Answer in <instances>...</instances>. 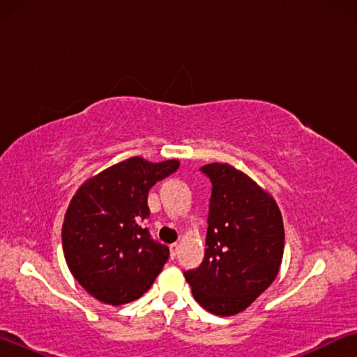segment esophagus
<instances>
[{
	"label": "esophagus",
	"instance_id": "obj_1",
	"mask_svg": "<svg viewBox=\"0 0 357 357\" xmlns=\"http://www.w3.org/2000/svg\"><path fill=\"white\" fill-rule=\"evenodd\" d=\"M178 250H179V244L178 243H173L170 245V255H172V258H174V257L178 255Z\"/></svg>",
	"mask_w": 357,
	"mask_h": 357
}]
</instances>
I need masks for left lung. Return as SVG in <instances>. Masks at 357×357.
<instances>
[{
    "label": "left lung",
    "instance_id": "left-lung-1",
    "mask_svg": "<svg viewBox=\"0 0 357 357\" xmlns=\"http://www.w3.org/2000/svg\"><path fill=\"white\" fill-rule=\"evenodd\" d=\"M200 170L213 184L204 258L184 277L203 309L219 317L245 310L279 274L285 231L268 192L228 164Z\"/></svg>",
    "mask_w": 357,
    "mask_h": 357
}]
</instances>
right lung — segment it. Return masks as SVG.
Here are the masks:
<instances>
[{"label":"right lung","mask_w":357,"mask_h":357,"mask_svg":"<svg viewBox=\"0 0 357 357\" xmlns=\"http://www.w3.org/2000/svg\"><path fill=\"white\" fill-rule=\"evenodd\" d=\"M178 167V160L130 157L88 179L72 198L61 233L66 263L98 301L128 304L160 274L170 250L142 222L149 217V189Z\"/></svg>","instance_id":"add662e5"}]
</instances>
